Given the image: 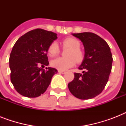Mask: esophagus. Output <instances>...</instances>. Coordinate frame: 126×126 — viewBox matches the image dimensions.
Listing matches in <instances>:
<instances>
[{"label": "esophagus", "mask_w": 126, "mask_h": 126, "mask_svg": "<svg viewBox=\"0 0 126 126\" xmlns=\"http://www.w3.org/2000/svg\"><path fill=\"white\" fill-rule=\"evenodd\" d=\"M58 73H61V74H65L66 72L65 71H60V70H58Z\"/></svg>", "instance_id": "1"}]
</instances>
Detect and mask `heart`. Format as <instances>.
I'll use <instances>...</instances> for the list:
<instances>
[{"mask_svg": "<svg viewBox=\"0 0 126 126\" xmlns=\"http://www.w3.org/2000/svg\"><path fill=\"white\" fill-rule=\"evenodd\" d=\"M63 49H68L65 52V57H58L51 61V67L63 71L71 68L77 63H80L84 59V52L80 48V42L73 37H67L61 41ZM60 53V49L56 42H51L47 47V53L50 57H53Z\"/></svg>", "mask_w": 126, "mask_h": 126, "instance_id": "1", "label": "heart"}]
</instances>
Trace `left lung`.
I'll return each instance as SVG.
<instances>
[{
	"label": "left lung",
	"mask_w": 126,
	"mask_h": 126,
	"mask_svg": "<svg viewBox=\"0 0 126 126\" xmlns=\"http://www.w3.org/2000/svg\"><path fill=\"white\" fill-rule=\"evenodd\" d=\"M82 42L85 55L79 67L82 74L75 73L73 80L68 84L69 91L80 99H90L103 92L111 72L112 55L108 44L93 32L74 33Z\"/></svg>",
	"instance_id": "left-lung-1"
}]
</instances>
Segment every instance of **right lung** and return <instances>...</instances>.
Masks as SVG:
<instances>
[{
  "mask_svg": "<svg viewBox=\"0 0 126 126\" xmlns=\"http://www.w3.org/2000/svg\"><path fill=\"white\" fill-rule=\"evenodd\" d=\"M56 33L36 29L21 36L10 55V80L17 92L27 97L43 94L57 73L54 68H40L49 65L47 47L57 39Z\"/></svg>",
  "mask_w": 126,
  "mask_h": 126,
  "instance_id": "1",
  "label": "right lung"
}]
</instances>
